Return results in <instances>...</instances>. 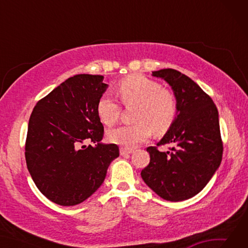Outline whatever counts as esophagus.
Masks as SVG:
<instances>
[{"mask_svg": "<svg viewBox=\"0 0 248 248\" xmlns=\"http://www.w3.org/2000/svg\"><path fill=\"white\" fill-rule=\"evenodd\" d=\"M131 153H132V150L131 149L120 148V154L124 155V156H125V155H130Z\"/></svg>", "mask_w": 248, "mask_h": 248, "instance_id": "obj_1", "label": "esophagus"}]
</instances>
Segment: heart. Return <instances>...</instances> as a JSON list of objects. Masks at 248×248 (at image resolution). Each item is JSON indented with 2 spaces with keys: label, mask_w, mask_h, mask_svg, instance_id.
<instances>
[{
  "label": "heart",
  "mask_w": 248,
  "mask_h": 248,
  "mask_svg": "<svg viewBox=\"0 0 248 248\" xmlns=\"http://www.w3.org/2000/svg\"><path fill=\"white\" fill-rule=\"evenodd\" d=\"M117 92L124 106H137V124L110 130L107 138L112 143L134 148L148 140L152 130L156 134L165 133L174 124L177 99L173 92L163 89L158 82L142 74H131L118 83ZM96 111L105 125H112L119 118L120 106L114 97L105 94L98 99Z\"/></svg>",
  "instance_id": "b5f03b06"
}]
</instances>
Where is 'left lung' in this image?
I'll use <instances>...</instances> for the list:
<instances>
[{
	"label": "left lung",
	"mask_w": 248,
	"mask_h": 248,
	"mask_svg": "<svg viewBox=\"0 0 248 248\" xmlns=\"http://www.w3.org/2000/svg\"><path fill=\"white\" fill-rule=\"evenodd\" d=\"M170 84L177 99L174 124L156 145L170 144L172 152L149 146L150 163L141 171L144 183L161 198L183 201L203 189L222 161L219 114L211 97L187 75L174 69L152 72Z\"/></svg>",
	"instance_id": "1"
}]
</instances>
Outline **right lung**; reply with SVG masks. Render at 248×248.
Listing matches in <instances>:
<instances>
[{
	"mask_svg": "<svg viewBox=\"0 0 248 248\" xmlns=\"http://www.w3.org/2000/svg\"><path fill=\"white\" fill-rule=\"evenodd\" d=\"M103 75L78 74L36 104L28 123L25 157L41 194L60 205L83 202L98 189L117 144H104L96 111L107 89ZM87 140L96 143L86 147Z\"/></svg>",
	"mask_w": 248,
	"mask_h": 248,
	"instance_id": "1",
	"label": "right lung"
}]
</instances>
